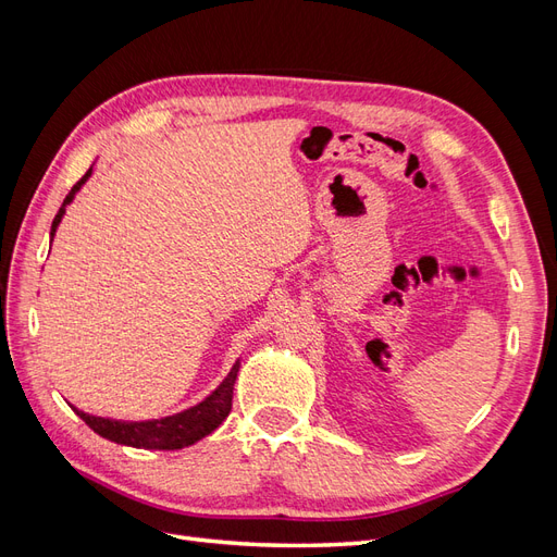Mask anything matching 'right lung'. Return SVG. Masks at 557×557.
<instances>
[{"mask_svg":"<svg viewBox=\"0 0 557 557\" xmlns=\"http://www.w3.org/2000/svg\"><path fill=\"white\" fill-rule=\"evenodd\" d=\"M92 174V166L86 172L70 195L64 197L62 207L58 215L53 218V225H50V242L55 237V230L62 221V215L66 211V205H72V199L81 190V185L86 183ZM239 374V360L234 362L230 369V374L223 379V383L215 387V391L201 399L195 407L185 409L181 413L166 416V418H153V420H113V418H102V416H90L86 411H78L76 407H70L86 420V425L95 430L99 436H104L109 442L132 446V448H148V450H176L193 446L195 442L205 440L207 434H211L232 411V393H234V381H237Z\"/></svg>","mask_w":557,"mask_h":557,"instance_id":"1","label":"right lung"}]
</instances>
